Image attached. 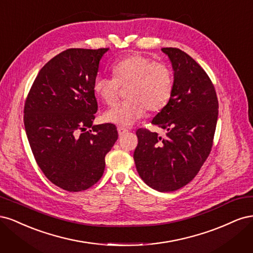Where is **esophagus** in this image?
Wrapping results in <instances>:
<instances>
[{
	"label": "esophagus",
	"instance_id": "1",
	"mask_svg": "<svg viewBox=\"0 0 253 253\" xmlns=\"http://www.w3.org/2000/svg\"><path fill=\"white\" fill-rule=\"evenodd\" d=\"M117 131H118L119 136L125 135V134H126V133L128 132V131H127V128H126V127H122V126H119V127L117 128Z\"/></svg>",
	"mask_w": 253,
	"mask_h": 253
}]
</instances>
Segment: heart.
Segmentation results:
<instances>
[{
  "mask_svg": "<svg viewBox=\"0 0 253 253\" xmlns=\"http://www.w3.org/2000/svg\"><path fill=\"white\" fill-rule=\"evenodd\" d=\"M113 77L97 76L93 82L95 95L106 105L116 104L120 87H126L127 100L104 114V119L120 126H131L147 110L156 113L169 103L174 79L171 68L150 57L133 53L112 67Z\"/></svg>",
  "mask_w": 253,
  "mask_h": 253,
  "instance_id": "1",
  "label": "heart"
}]
</instances>
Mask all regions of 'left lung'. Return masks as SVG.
<instances>
[{
    "instance_id": "left-lung-1",
    "label": "left lung",
    "mask_w": 253,
    "mask_h": 253,
    "mask_svg": "<svg viewBox=\"0 0 253 253\" xmlns=\"http://www.w3.org/2000/svg\"><path fill=\"white\" fill-rule=\"evenodd\" d=\"M174 71V86L169 103L152 124L166 135L138 128L134 152L141 179L159 192L186 186L208 158L218 116L216 91L209 76L194 59L178 48L165 47Z\"/></svg>"
}]
</instances>
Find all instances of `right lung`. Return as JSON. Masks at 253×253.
Returning <instances> with one entry per match:
<instances>
[{"label": "right lung", "mask_w": 253, "mask_h": 253, "mask_svg": "<svg viewBox=\"0 0 253 253\" xmlns=\"http://www.w3.org/2000/svg\"><path fill=\"white\" fill-rule=\"evenodd\" d=\"M108 50L60 52L41 68L25 101L24 126L36 162L53 185L70 192L101 178L105 155L118 138L115 125H93V82Z\"/></svg>", "instance_id": "obj_1"}]
</instances>
